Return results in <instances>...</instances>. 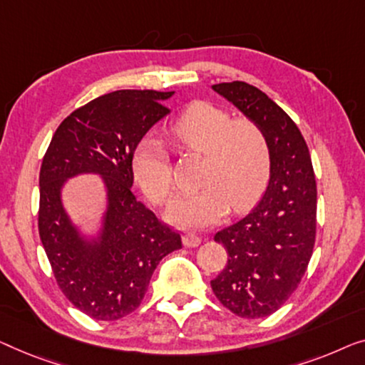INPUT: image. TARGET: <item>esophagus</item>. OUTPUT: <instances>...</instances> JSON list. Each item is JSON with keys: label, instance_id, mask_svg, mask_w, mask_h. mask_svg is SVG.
Segmentation results:
<instances>
[{"label": "esophagus", "instance_id": "obj_1", "mask_svg": "<svg viewBox=\"0 0 365 365\" xmlns=\"http://www.w3.org/2000/svg\"><path fill=\"white\" fill-rule=\"evenodd\" d=\"M182 241H183V245L187 246V248H197V246L202 243V238H200V236L195 235V233H185L182 236Z\"/></svg>", "mask_w": 365, "mask_h": 365}]
</instances>
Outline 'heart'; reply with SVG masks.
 Masks as SVG:
<instances>
[{"label":"heart","instance_id":"obj_1","mask_svg":"<svg viewBox=\"0 0 365 365\" xmlns=\"http://www.w3.org/2000/svg\"><path fill=\"white\" fill-rule=\"evenodd\" d=\"M168 135L185 150L205 155L198 192L183 195L167 218L187 228L208 227L228 208L243 212L259 197L269 177L271 152L263 129L250 119L232 120L228 110L197 101L175 117ZM132 172L147 197L163 205L172 197L170 158L160 142L145 137L132 155Z\"/></svg>","mask_w":365,"mask_h":365}]
</instances>
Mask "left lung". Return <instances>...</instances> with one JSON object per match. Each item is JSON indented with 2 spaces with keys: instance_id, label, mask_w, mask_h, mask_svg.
I'll return each mask as SVG.
<instances>
[{
  "instance_id": "obj_1",
  "label": "left lung",
  "mask_w": 365,
  "mask_h": 365,
  "mask_svg": "<svg viewBox=\"0 0 365 365\" xmlns=\"http://www.w3.org/2000/svg\"><path fill=\"white\" fill-rule=\"evenodd\" d=\"M212 89L256 122L269 143L268 187L245 218L215 235L228 263L210 283L233 314L258 319L278 311L306 273L316 238L314 170L297 125L263 91L241 81Z\"/></svg>"
}]
</instances>
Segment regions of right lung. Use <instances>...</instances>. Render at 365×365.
Wrapping results in <instances>:
<instances>
[{"mask_svg":"<svg viewBox=\"0 0 365 365\" xmlns=\"http://www.w3.org/2000/svg\"><path fill=\"white\" fill-rule=\"evenodd\" d=\"M173 92L115 91L61 122L39 172V236L64 296L96 321H117L140 306L157 264L182 248L132 193V155L168 112ZM97 175L106 208L96 234L76 225L62 202L71 178Z\"/></svg>","mask_w":365,"mask_h":365,"instance_id":"1","label":"right lung"}]
</instances>
